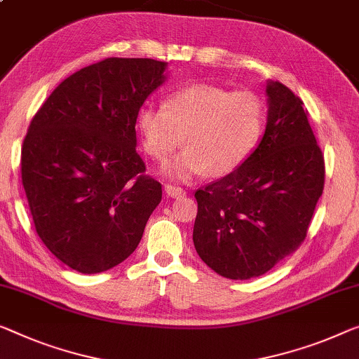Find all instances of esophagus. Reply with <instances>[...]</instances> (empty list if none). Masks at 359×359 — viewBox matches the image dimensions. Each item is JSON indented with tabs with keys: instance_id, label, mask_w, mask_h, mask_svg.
Here are the masks:
<instances>
[{
	"instance_id": "1",
	"label": "esophagus",
	"mask_w": 359,
	"mask_h": 359,
	"mask_svg": "<svg viewBox=\"0 0 359 359\" xmlns=\"http://www.w3.org/2000/svg\"><path fill=\"white\" fill-rule=\"evenodd\" d=\"M164 190H165V195L170 196V198H177V196L185 195V190L182 189V187H177V185L168 184L164 187Z\"/></svg>"
}]
</instances>
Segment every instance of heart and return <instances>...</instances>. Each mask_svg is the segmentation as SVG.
I'll use <instances>...</instances> for the list:
<instances>
[{
	"instance_id": "1",
	"label": "heart",
	"mask_w": 359,
	"mask_h": 359,
	"mask_svg": "<svg viewBox=\"0 0 359 359\" xmlns=\"http://www.w3.org/2000/svg\"><path fill=\"white\" fill-rule=\"evenodd\" d=\"M266 122L263 100L250 90L195 83L172 93L164 106L143 104L137 128L147 154L164 163L180 147L187 148L165 175L190 180L212 170L226 175L247 163L259 145Z\"/></svg>"
}]
</instances>
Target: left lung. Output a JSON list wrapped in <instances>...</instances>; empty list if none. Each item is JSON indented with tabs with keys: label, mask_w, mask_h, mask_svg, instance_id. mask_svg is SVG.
Segmentation results:
<instances>
[{
	"label": "left lung",
	"mask_w": 359,
	"mask_h": 359,
	"mask_svg": "<svg viewBox=\"0 0 359 359\" xmlns=\"http://www.w3.org/2000/svg\"><path fill=\"white\" fill-rule=\"evenodd\" d=\"M266 95V130L253 154L195 191L196 253L233 280L263 276L293 253L324 190V156L303 101L280 82H267Z\"/></svg>",
	"instance_id": "1"
}]
</instances>
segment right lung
I'll return each mask as SVG.
<instances>
[{
    "mask_svg": "<svg viewBox=\"0 0 359 359\" xmlns=\"http://www.w3.org/2000/svg\"><path fill=\"white\" fill-rule=\"evenodd\" d=\"M168 64L108 57L57 85L24 138L20 172L35 231L82 274L127 259L140 243L161 184L137 153V114Z\"/></svg>",
    "mask_w": 359,
    "mask_h": 359,
    "instance_id": "obj_1",
    "label": "right lung"
}]
</instances>
